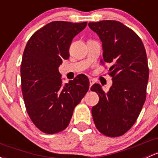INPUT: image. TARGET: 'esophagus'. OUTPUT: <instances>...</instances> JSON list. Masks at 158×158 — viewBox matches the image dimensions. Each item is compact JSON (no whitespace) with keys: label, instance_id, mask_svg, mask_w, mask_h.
<instances>
[{"label":"esophagus","instance_id":"34e87169","mask_svg":"<svg viewBox=\"0 0 158 158\" xmlns=\"http://www.w3.org/2000/svg\"><path fill=\"white\" fill-rule=\"evenodd\" d=\"M94 83V79H89V88H90L91 89V87H92V85Z\"/></svg>","mask_w":158,"mask_h":158}]
</instances>
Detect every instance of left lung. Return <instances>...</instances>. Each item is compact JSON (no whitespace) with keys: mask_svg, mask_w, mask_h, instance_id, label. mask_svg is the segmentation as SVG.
I'll use <instances>...</instances> for the list:
<instances>
[{"mask_svg":"<svg viewBox=\"0 0 158 158\" xmlns=\"http://www.w3.org/2000/svg\"><path fill=\"white\" fill-rule=\"evenodd\" d=\"M89 26L102 42V62L109 69L113 84L107 92L94 84L99 101L92 107L95 127L104 135H123L135 123L146 98L149 69L142 40L132 29L115 20L89 23Z\"/></svg>","mask_w":158,"mask_h":158,"instance_id":"left-lung-1","label":"left lung"}]
</instances>
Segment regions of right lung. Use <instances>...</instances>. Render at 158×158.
Listing matches in <instances>:
<instances>
[{
	"label": "right lung",
	"instance_id": "add662e5",
	"mask_svg": "<svg viewBox=\"0 0 158 158\" xmlns=\"http://www.w3.org/2000/svg\"><path fill=\"white\" fill-rule=\"evenodd\" d=\"M87 23L54 21L36 31L28 41L21 63V86L26 110L41 132L54 134L68 127L73 110L89 89L80 74L63 85L59 66L69 57L73 39Z\"/></svg>",
	"mask_w": 158,
	"mask_h": 158
}]
</instances>
